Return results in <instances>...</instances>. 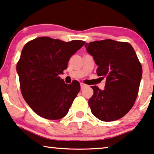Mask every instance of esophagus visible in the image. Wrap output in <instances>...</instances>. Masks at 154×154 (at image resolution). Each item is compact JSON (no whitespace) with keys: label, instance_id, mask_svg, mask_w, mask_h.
Segmentation results:
<instances>
[{"label":"esophagus","instance_id":"1","mask_svg":"<svg viewBox=\"0 0 154 154\" xmlns=\"http://www.w3.org/2000/svg\"><path fill=\"white\" fill-rule=\"evenodd\" d=\"M80 86H81V89H83L84 88H85V87H87V85H85V84H84L82 82L80 83Z\"/></svg>","mask_w":154,"mask_h":154}]
</instances>
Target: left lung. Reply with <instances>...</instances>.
I'll use <instances>...</instances> for the list:
<instances>
[{"label":"left lung","mask_w":154,"mask_h":154,"mask_svg":"<svg viewBox=\"0 0 154 154\" xmlns=\"http://www.w3.org/2000/svg\"><path fill=\"white\" fill-rule=\"evenodd\" d=\"M85 47L98 67V76L106 78L105 89L91 87L89 100L92 114L100 120L121 118L134 106L142 76V67L136 53L128 42L111 39L95 41Z\"/></svg>","instance_id":"obj_1"}]
</instances>
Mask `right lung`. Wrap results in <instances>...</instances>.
Returning a JSON list of instances; mask_svg holds the SVG:
<instances>
[{
	"mask_svg": "<svg viewBox=\"0 0 154 154\" xmlns=\"http://www.w3.org/2000/svg\"><path fill=\"white\" fill-rule=\"evenodd\" d=\"M81 40L65 42L47 36L25 44L17 63L24 99L42 118L59 120L66 116L80 91L79 82L67 85L59 77L72 55L85 44Z\"/></svg>",
	"mask_w": 154,
	"mask_h": 154,
	"instance_id": "right-lung-1",
	"label": "right lung"
}]
</instances>
